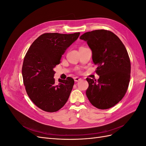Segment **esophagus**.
I'll return each mask as SVG.
<instances>
[{
    "mask_svg": "<svg viewBox=\"0 0 146 146\" xmlns=\"http://www.w3.org/2000/svg\"><path fill=\"white\" fill-rule=\"evenodd\" d=\"M81 80V78H79V77H74V81L75 82H78V81H80Z\"/></svg>",
    "mask_w": 146,
    "mask_h": 146,
    "instance_id": "obj_1",
    "label": "esophagus"
}]
</instances>
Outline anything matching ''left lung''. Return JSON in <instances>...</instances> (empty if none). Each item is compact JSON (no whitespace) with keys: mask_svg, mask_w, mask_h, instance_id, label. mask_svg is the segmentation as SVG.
Here are the masks:
<instances>
[{"mask_svg":"<svg viewBox=\"0 0 146 146\" xmlns=\"http://www.w3.org/2000/svg\"><path fill=\"white\" fill-rule=\"evenodd\" d=\"M92 50V58L98 65V80L86 78L89 86L86 94L91 104L101 110L116 105L125 96L130 78L131 64L125 46L111 31L96 30L80 37Z\"/></svg>","mask_w":146,"mask_h":146,"instance_id":"1","label":"left lung"}]
</instances>
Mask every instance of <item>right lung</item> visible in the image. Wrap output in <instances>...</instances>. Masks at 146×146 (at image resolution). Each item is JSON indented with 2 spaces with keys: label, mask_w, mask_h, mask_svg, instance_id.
I'll use <instances>...</instances> for the list:
<instances>
[{
  "label": "right lung",
  "mask_w": 146,
  "mask_h": 146,
  "mask_svg": "<svg viewBox=\"0 0 146 146\" xmlns=\"http://www.w3.org/2000/svg\"><path fill=\"white\" fill-rule=\"evenodd\" d=\"M80 32L72 34L46 33L30 46L22 68L26 92L34 104L47 112H55L68 101L74 79H59L55 85L54 68L60 64L65 50L76 41Z\"/></svg>",
  "instance_id": "obj_1"
}]
</instances>
